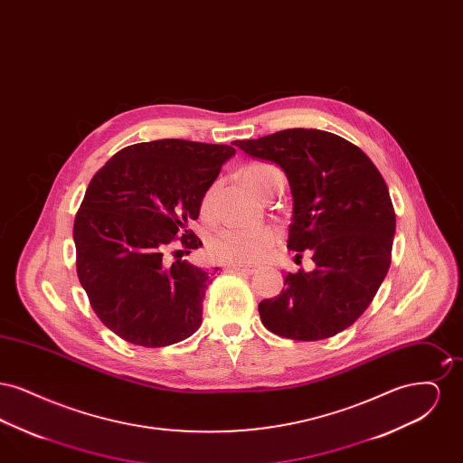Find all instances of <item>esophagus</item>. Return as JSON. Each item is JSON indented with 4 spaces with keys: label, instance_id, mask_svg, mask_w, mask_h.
Listing matches in <instances>:
<instances>
[{
    "label": "esophagus",
    "instance_id": "esophagus-1",
    "mask_svg": "<svg viewBox=\"0 0 463 463\" xmlns=\"http://www.w3.org/2000/svg\"><path fill=\"white\" fill-rule=\"evenodd\" d=\"M234 272H240V274H246V276H251L255 272V267H248V265H232L231 267Z\"/></svg>",
    "mask_w": 463,
    "mask_h": 463
}]
</instances>
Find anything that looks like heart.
<instances>
[{"label": "heart", "instance_id": "obj_1", "mask_svg": "<svg viewBox=\"0 0 463 463\" xmlns=\"http://www.w3.org/2000/svg\"><path fill=\"white\" fill-rule=\"evenodd\" d=\"M242 180L260 196H272L279 187H283V174L278 166L253 161L241 170ZM215 191L217 185H210L199 203V212L204 221H212L215 215ZM278 242V232L270 225L236 229L227 227L212 234L206 242V251L210 259L222 264L244 265L262 262Z\"/></svg>", "mask_w": 463, "mask_h": 463}]
</instances>
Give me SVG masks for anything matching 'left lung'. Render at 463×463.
Instances as JSON below:
<instances>
[{"instance_id": "left-lung-1", "label": "left lung", "mask_w": 463, "mask_h": 463, "mask_svg": "<svg viewBox=\"0 0 463 463\" xmlns=\"http://www.w3.org/2000/svg\"><path fill=\"white\" fill-rule=\"evenodd\" d=\"M248 156L279 165L293 194L288 248L310 250L316 269L288 274L283 291L259 304L265 328L314 342L349 328L387 276L396 213L383 176L353 142L289 128L236 140Z\"/></svg>"}]
</instances>
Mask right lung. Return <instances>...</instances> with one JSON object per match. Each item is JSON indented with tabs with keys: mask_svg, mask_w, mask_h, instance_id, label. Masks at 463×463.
I'll list each match as a JSON object with an SVG mask.
<instances>
[{
	"mask_svg": "<svg viewBox=\"0 0 463 463\" xmlns=\"http://www.w3.org/2000/svg\"><path fill=\"white\" fill-rule=\"evenodd\" d=\"M232 146L163 138L133 144L90 180L74 219L76 270L90 306L119 338L142 347L185 340L201 326L215 270L165 253L203 242L189 229ZM174 253H180L174 251Z\"/></svg>",
	"mask_w": 463,
	"mask_h": 463,
	"instance_id": "obj_1",
	"label": "right lung"
}]
</instances>
